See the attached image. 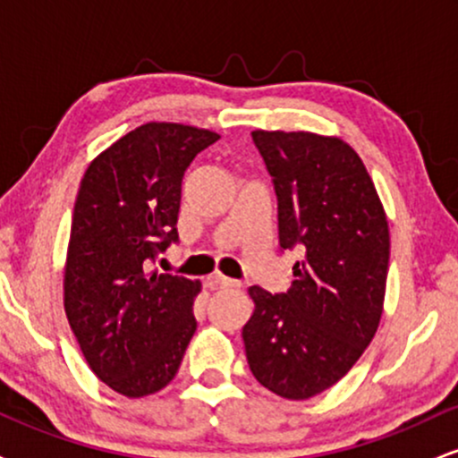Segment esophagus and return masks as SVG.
Here are the masks:
<instances>
[{"label": "esophagus", "instance_id": "obj_1", "mask_svg": "<svg viewBox=\"0 0 458 458\" xmlns=\"http://www.w3.org/2000/svg\"><path fill=\"white\" fill-rule=\"evenodd\" d=\"M207 284L211 288H239L241 284L236 280H230V277L222 276V273H213V276L207 277Z\"/></svg>", "mask_w": 458, "mask_h": 458}]
</instances>
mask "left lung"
<instances>
[{"instance_id":"8db88e82","label":"left lung","mask_w":458,"mask_h":458,"mask_svg":"<svg viewBox=\"0 0 458 458\" xmlns=\"http://www.w3.org/2000/svg\"><path fill=\"white\" fill-rule=\"evenodd\" d=\"M277 196L280 245H303L288 293L251 286L243 325L260 386L306 401L335 386L375 338L386 301L390 228L364 161L343 138L251 131Z\"/></svg>"}]
</instances>
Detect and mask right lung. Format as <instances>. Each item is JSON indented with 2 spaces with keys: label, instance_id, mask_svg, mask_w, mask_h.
<instances>
[{
  "label": "right lung",
  "instance_id": "obj_1",
  "mask_svg": "<svg viewBox=\"0 0 458 458\" xmlns=\"http://www.w3.org/2000/svg\"><path fill=\"white\" fill-rule=\"evenodd\" d=\"M219 135L146 123L97 155L81 178L64 265V312L88 366L127 398L163 390L196 331L198 280L146 273L178 239L181 182Z\"/></svg>",
  "mask_w": 458,
  "mask_h": 458
}]
</instances>
